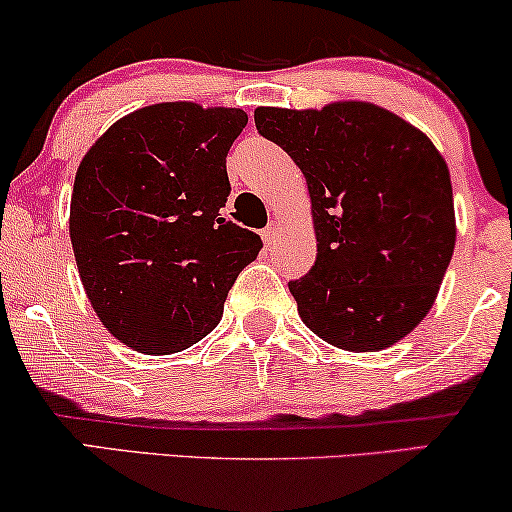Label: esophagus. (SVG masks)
<instances>
[{"instance_id": "1", "label": "esophagus", "mask_w": 512, "mask_h": 512, "mask_svg": "<svg viewBox=\"0 0 512 512\" xmlns=\"http://www.w3.org/2000/svg\"><path fill=\"white\" fill-rule=\"evenodd\" d=\"M261 237H263V242L265 244H272L277 240V237H280V223L277 221H270L268 225H265V228L261 230Z\"/></svg>"}]
</instances>
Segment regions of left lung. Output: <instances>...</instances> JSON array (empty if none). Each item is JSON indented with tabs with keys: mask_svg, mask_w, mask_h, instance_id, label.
<instances>
[{
	"mask_svg": "<svg viewBox=\"0 0 512 512\" xmlns=\"http://www.w3.org/2000/svg\"><path fill=\"white\" fill-rule=\"evenodd\" d=\"M254 122L308 185L317 258L289 282L305 327L353 353L402 341L433 308L454 254V197L440 150L367 101L256 108Z\"/></svg>",
	"mask_w": 512,
	"mask_h": 512,
	"instance_id": "8db88e82",
	"label": "left lung"
}]
</instances>
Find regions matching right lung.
Returning <instances> with one entry per match:
<instances>
[{
	"mask_svg": "<svg viewBox=\"0 0 512 512\" xmlns=\"http://www.w3.org/2000/svg\"><path fill=\"white\" fill-rule=\"evenodd\" d=\"M240 108L155 103L117 119L79 162L70 242L103 327L145 355H171L221 322L263 242L218 214Z\"/></svg>",
	"mask_w": 512,
	"mask_h": 512,
	"instance_id": "obj_1",
	"label": "right lung"
}]
</instances>
